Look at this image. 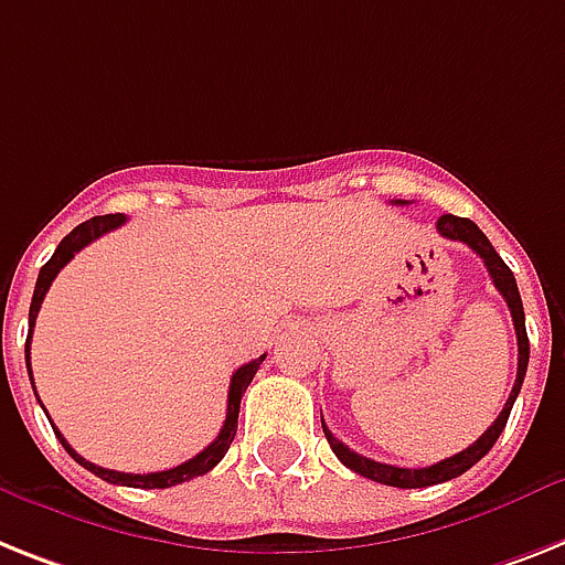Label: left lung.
<instances>
[{
    "label": "left lung",
    "mask_w": 565,
    "mask_h": 565,
    "mask_svg": "<svg viewBox=\"0 0 565 565\" xmlns=\"http://www.w3.org/2000/svg\"><path fill=\"white\" fill-rule=\"evenodd\" d=\"M395 204H404V202H395ZM436 231H439L445 239L465 242L468 248L477 250V254L484 259V268H488V274H491L497 291L505 297L508 309H511V317H514L516 349H520V358H516V381H514V390H511V395H508L505 407H502V413L497 416V422H493L491 427H488V430H484L477 441H473V445L465 447L461 454L450 456V459L436 461V465H430V468H395V465H384V461L366 459V456L355 454V450H349V447L343 445L340 439H334L332 430H329V427L323 424L326 439H329V445H332L334 456H338V459L343 461L349 470H355V473L372 479V482L393 484V488H427V484H439V482H447V479L461 477L465 470L473 468V465H477V461L482 459V456L488 454L493 445H497L500 433L505 430L508 416H511V407H514L516 395H520V386H523L525 370H529V334H525V311H523L520 288H516V279H514V274H511V268L502 263V256L493 250V245L488 242V236H484V233L479 231L473 222H470V218L445 213V216L436 222ZM320 422H323V416H320Z\"/></svg>",
    "instance_id": "obj_1"
}]
</instances>
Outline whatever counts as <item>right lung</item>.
<instances>
[{"label":"right lung","instance_id":"1","mask_svg":"<svg viewBox=\"0 0 565 565\" xmlns=\"http://www.w3.org/2000/svg\"><path fill=\"white\" fill-rule=\"evenodd\" d=\"M124 222H126L124 213L95 216V218H88V222H83V225L74 227V231L68 233L63 242H60L57 250H54V256H51L49 263L42 265L40 277H36L34 300H31V311H28V326H31V332H34L36 315H40V306H42V300H45V291L51 288V282H54V277L60 274V268H63L65 263H72V256L77 254V250L86 248L88 242H95L97 236H104V233L115 231V227H120ZM31 332H28V343H25L28 375H31ZM263 361H265V355H259L256 361L245 363V366H239V370L233 372L231 390H227V418H225V424H222L218 436L210 441L207 447H204L202 454L193 456V459H188L184 465H175V468H170V470H158V473H120V470L100 468V465H92V461L83 459V456L77 454V450H74V447L63 439V433H60L54 424H51V427H54V433H57V439H60V445L65 447V454L72 456L77 465H83L86 470H92L95 477L106 479V482H111V484H129V488H172V484H181V482H188V479L202 477V473L213 470L218 461L225 459L227 447H231L233 436H236V422H239L242 395H245L248 384L254 381L256 370H259V363H263ZM34 393H36V390H34Z\"/></svg>","mask_w":565,"mask_h":565}]
</instances>
